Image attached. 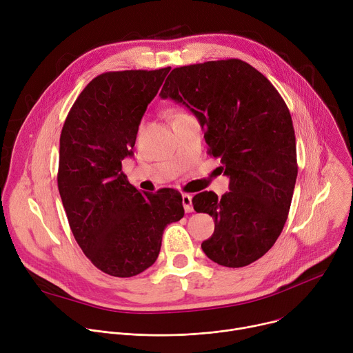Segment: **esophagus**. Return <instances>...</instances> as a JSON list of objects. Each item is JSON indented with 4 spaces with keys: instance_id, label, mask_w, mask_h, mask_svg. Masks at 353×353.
<instances>
[{
    "instance_id": "esophagus-1",
    "label": "esophagus",
    "mask_w": 353,
    "mask_h": 353,
    "mask_svg": "<svg viewBox=\"0 0 353 353\" xmlns=\"http://www.w3.org/2000/svg\"><path fill=\"white\" fill-rule=\"evenodd\" d=\"M192 196L191 195H188V194H183V207H184V211L187 212V214H190V212H192L194 211V208H192Z\"/></svg>"
}]
</instances>
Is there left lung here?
I'll use <instances>...</instances> for the list:
<instances>
[{"mask_svg": "<svg viewBox=\"0 0 353 353\" xmlns=\"http://www.w3.org/2000/svg\"><path fill=\"white\" fill-rule=\"evenodd\" d=\"M159 96L184 105L204 130L208 152L219 158L229 190L194 195L196 212L214 218L204 253L219 265L245 267L279 237L297 177L292 117L274 85L237 60L174 68Z\"/></svg>", "mask_w": 353, "mask_h": 353, "instance_id": "left-lung-1", "label": "left lung"}]
</instances>
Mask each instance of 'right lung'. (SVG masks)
I'll use <instances>...</instances> for the list:
<instances>
[{
  "label": "right lung",
  "instance_id": "1",
  "mask_svg": "<svg viewBox=\"0 0 353 353\" xmlns=\"http://www.w3.org/2000/svg\"><path fill=\"white\" fill-rule=\"evenodd\" d=\"M169 71L96 77L61 131L57 183L70 228L92 264L112 276L130 278L152 265L165 228L184 216L179 191L142 194L123 173L141 119Z\"/></svg>",
  "mask_w": 353,
  "mask_h": 353
}]
</instances>
